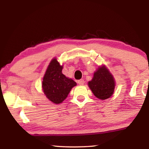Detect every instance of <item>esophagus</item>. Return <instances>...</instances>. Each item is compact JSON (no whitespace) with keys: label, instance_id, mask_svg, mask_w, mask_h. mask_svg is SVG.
<instances>
[{"label":"esophagus","instance_id":"1","mask_svg":"<svg viewBox=\"0 0 149 149\" xmlns=\"http://www.w3.org/2000/svg\"><path fill=\"white\" fill-rule=\"evenodd\" d=\"M77 83H78V84H79V85H84L85 81H84V79H80V80H78Z\"/></svg>","mask_w":149,"mask_h":149}]
</instances>
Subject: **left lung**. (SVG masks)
Masks as SVG:
<instances>
[{"label":"left lung","mask_w":149,"mask_h":149,"mask_svg":"<svg viewBox=\"0 0 149 149\" xmlns=\"http://www.w3.org/2000/svg\"><path fill=\"white\" fill-rule=\"evenodd\" d=\"M88 86L93 95L100 100L110 98L114 91L116 81L112 74L105 65H102L94 72Z\"/></svg>","instance_id":"8db88e82"}]
</instances>
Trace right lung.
Instances as JSON below:
<instances>
[{"instance_id": "right-lung-1", "label": "right lung", "mask_w": 149, "mask_h": 149, "mask_svg": "<svg viewBox=\"0 0 149 149\" xmlns=\"http://www.w3.org/2000/svg\"><path fill=\"white\" fill-rule=\"evenodd\" d=\"M63 65L56 58L48 65L42 78V91L46 97L54 104H60L66 99L70 91L76 86V82L62 74Z\"/></svg>"}]
</instances>
